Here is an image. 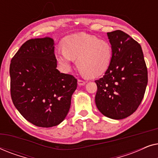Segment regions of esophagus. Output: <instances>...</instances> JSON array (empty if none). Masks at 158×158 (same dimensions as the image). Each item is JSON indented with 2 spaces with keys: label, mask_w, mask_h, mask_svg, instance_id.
<instances>
[{
  "label": "esophagus",
  "mask_w": 158,
  "mask_h": 158,
  "mask_svg": "<svg viewBox=\"0 0 158 158\" xmlns=\"http://www.w3.org/2000/svg\"><path fill=\"white\" fill-rule=\"evenodd\" d=\"M85 83L86 82L85 81H83V80H81V79L77 80V84H78L79 85H84Z\"/></svg>",
  "instance_id": "34e87169"
}]
</instances>
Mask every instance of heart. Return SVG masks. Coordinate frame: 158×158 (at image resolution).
I'll return each instance as SVG.
<instances>
[{
    "label": "heart",
    "instance_id": "1",
    "mask_svg": "<svg viewBox=\"0 0 158 158\" xmlns=\"http://www.w3.org/2000/svg\"><path fill=\"white\" fill-rule=\"evenodd\" d=\"M56 59L64 70H69L74 60L78 70L88 77H98L109 68L113 57L111 44L95 36L75 34L64 39L62 49L55 54Z\"/></svg>",
    "mask_w": 158,
    "mask_h": 158
}]
</instances>
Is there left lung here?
Instances as JSON below:
<instances>
[{
    "mask_svg": "<svg viewBox=\"0 0 158 158\" xmlns=\"http://www.w3.org/2000/svg\"><path fill=\"white\" fill-rule=\"evenodd\" d=\"M113 57L104 75L95 81V98L100 112L113 119H122L135 112L148 85V69L142 47L121 30L108 32Z\"/></svg>",
    "mask_w": 158,
    "mask_h": 158,
    "instance_id": "obj_1",
    "label": "left lung"
}]
</instances>
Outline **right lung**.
<instances>
[{"mask_svg": "<svg viewBox=\"0 0 158 158\" xmlns=\"http://www.w3.org/2000/svg\"><path fill=\"white\" fill-rule=\"evenodd\" d=\"M54 41L31 39L21 45L10 64V96L28 122L40 127L60 124L70 108L77 79L57 68Z\"/></svg>", "mask_w": 158, "mask_h": 158, "instance_id": "add662e5", "label": "right lung"}]
</instances>
